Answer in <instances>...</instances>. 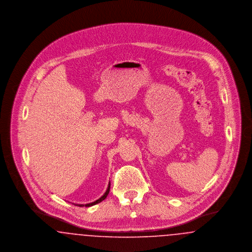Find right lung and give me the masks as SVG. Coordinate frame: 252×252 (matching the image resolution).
I'll list each match as a JSON object with an SVG mask.
<instances>
[{"instance_id": "add662e5", "label": "right lung", "mask_w": 252, "mask_h": 252, "mask_svg": "<svg viewBox=\"0 0 252 252\" xmlns=\"http://www.w3.org/2000/svg\"><path fill=\"white\" fill-rule=\"evenodd\" d=\"M109 189H110V183L108 184V189H107V191L106 192L99 198V199H97L96 201L94 202H92V203L86 204V205H78V206H80V207H82V206H85V207H91V206H94V205H95V204L100 203V202H102L107 196H108V192H109Z\"/></svg>"}]
</instances>
